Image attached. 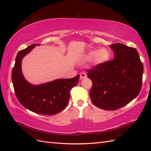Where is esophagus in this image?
I'll return each mask as SVG.
<instances>
[{
  "instance_id": "34e87169",
  "label": "esophagus",
  "mask_w": 151,
  "mask_h": 151,
  "mask_svg": "<svg viewBox=\"0 0 151 151\" xmlns=\"http://www.w3.org/2000/svg\"><path fill=\"white\" fill-rule=\"evenodd\" d=\"M86 77H87V75H86V74L84 72L80 73V79H83L86 78Z\"/></svg>"
}]
</instances>
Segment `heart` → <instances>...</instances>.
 <instances>
[{
	"instance_id": "b5f03b06",
	"label": "heart",
	"mask_w": 151,
	"mask_h": 151,
	"mask_svg": "<svg viewBox=\"0 0 151 151\" xmlns=\"http://www.w3.org/2000/svg\"><path fill=\"white\" fill-rule=\"evenodd\" d=\"M110 57V53L106 48H102L99 50H93L90 52L86 57L87 60L94 62L96 63H103L108 61Z\"/></svg>"
}]
</instances>
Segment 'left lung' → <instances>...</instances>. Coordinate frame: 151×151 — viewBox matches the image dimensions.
Returning <instances> with one entry per match:
<instances>
[{
	"instance_id": "8db88e82",
	"label": "left lung",
	"mask_w": 151,
	"mask_h": 151,
	"mask_svg": "<svg viewBox=\"0 0 151 151\" xmlns=\"http://www.w3.org/2000/svg\"><path fill=\"white\" fill-rule=\"evenodd\" d=\"M115 58L86 70L93 82V103L105 110H115L132 101L142 88L143 64L135 48L122 43L110 45Z\"/></svg>"
}]
</instances>
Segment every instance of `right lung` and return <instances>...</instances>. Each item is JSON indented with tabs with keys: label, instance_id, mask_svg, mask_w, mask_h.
Instances as JSON below:
<instances>
[{
	"label": "right lung",
	"instance_id": "right-lung-1",
	"mask_svg": "<svg viewBox=\"0 0 151 151\" xmlns=\"http://www.w3.org/2000/svg\"><path fill=\"white\" fill-rule=\"evenodd\" d=\"M36 44H33L18 52L12 71V81L17 99L29 110L45 115H52L62 111L69 101L70 91L80 77L60 79L35 86L27 82L21 72V61Z\"/></svg>",
	"mask_w": 151,
	"mask_h": 151
}]
</instances>
